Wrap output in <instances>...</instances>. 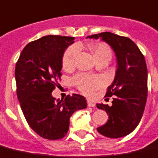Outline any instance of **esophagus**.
I'll use <instances>...</instances> for the list:
<instances>
[{"mask_svg": "<svg viewBox=\"0 0 158 158\" xmlns=\"http://www.w3.org/2000/svg\"><path fill=\"white\" fill-rule=\"evenodd\" d=\"M87 105H88L89 107H94L95 106V104L94 102H92L91 100H88L87 101Z\"/></svg>", "mask_w": 158, "mask_h": 158, "instance_id": "1", "label": "esophagus"}]
</instances>
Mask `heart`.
I'll return each instance as SVG.
<instances>
[{"label": "heart", "instance_id": "heart-1", "mask_svg": "<svg viewBox=\"0 0 158 158\" xmlns=\"http://www.w3.org/2000/svg\"><path fill=\"white\" fill-rule=\"evenodd\" d=\"M79 48L77 46H71L64 52L63 57V66L65 69L72 67L74 64L76 56L78 53ZM94 55L95 57L110 54L111 55V50L108 45L105 43H97L94 46ZM74 83L80 91L85 94H91L94 91L100 88L103 85V79L100 77L79 74L74 79Z\"/></svg>", "mask_w": 158, "mask_h": 158}]
</instances>
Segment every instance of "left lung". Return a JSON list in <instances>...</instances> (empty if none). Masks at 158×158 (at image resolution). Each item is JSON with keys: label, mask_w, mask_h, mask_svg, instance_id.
I'll list each match as a JSON object with an SVG mask.
<instances>
[{"label": "left lung", "mask_w": 158, "mask_h": 158, "mask_svg": "<svg viewBox=\"0 0 158 158\" xmlns=\"http://www.w3.org/2000/svg\"><path fill=\"white\" fill-rule=\"evenodd\" d=\"M100 37L115 52L117 69L106 94L114 96L112 106L96 105L109 115L107 122L97 131L106 137L120 138L132 132L142 117L148 97V69L144 56L130 38L110 31L87 38Z\"/></svg>", "instance_id": "8db88e82"}]
</instances>
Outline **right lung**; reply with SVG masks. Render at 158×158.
I'll return each mask as SVG.
<instances>
[{"mask_svg":"<svg viewBox=\"0 0 158 158\" xmlns=\"http://www.w3.org/2000/svg\"><path fill=\"white\" fill-rule=\"evenodd\" d=\"M73 37L48 35L29 43L15 69L17 98L26 120L37 135L58 140L67 134L69 118L87 107L80 94L56 100L52 92L60 80L64 51Z\"/></svg>","mask_w":158,"mask_h":158,"instance_id":"add662e5","label":"right lung"}]
</instances>
